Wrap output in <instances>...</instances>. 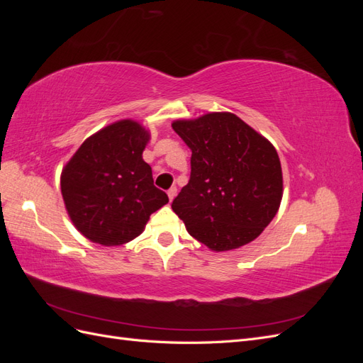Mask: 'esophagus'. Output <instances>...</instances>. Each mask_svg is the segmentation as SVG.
Segmentation results:
<instances>
[{
  "label": "esophagus",
  "mask_w": 363,
  "mask_h": 363,
  "mask_svg": "<svg viewBox=\"0 0 363 363\" xmlns=\"http://www.w3.org/2000/svg\"><path fill=\"white\" fill-rule=\"evenodd\" d=\"M175 195H177V188L175 186H172L171 189H168V196H169V201H172L175 199Z\"/></svg>",
  "instance_id": "34e87169"
}]
</instances>
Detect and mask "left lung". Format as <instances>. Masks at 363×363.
Here are the masks:
<instances>
[{"instance_id": "1", "label": "left lung", "mask_w": 363, "mask_h": 363, "mask_svg": "<svg viewBox=\"0 0 363 363\" xmlns=\"http://www.w3.org/2000/svg\"><path fill=\"white\" fill-rule=\"evenodd\" d=\"M172 128L192 151L189 183L171 204L189 235L212 251L255 240L281 203L276 148L230 112L177 119Z\"/></svg>"}]
</instances>
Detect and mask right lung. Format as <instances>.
<instances>
[{
    "label": "right lung",
    "instance_id": "right-lung-1",
    "mask_svg": "<svg viewBox=\"0 0 363 363\" xmlns=\"http://www.w3.org/2000/svg\"><path fill=\"white\" fill-rule=\"evenodd\" d=\"M148 140L150 131L138 121L121 119L87 138L63 167L65 207L91 242H130L144 232L150 215L169 201L142 159Z\"/></svg>",
    "mask_w": 363,
    "mask_h": 363
}]
</instances>
